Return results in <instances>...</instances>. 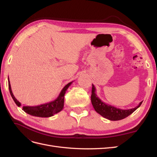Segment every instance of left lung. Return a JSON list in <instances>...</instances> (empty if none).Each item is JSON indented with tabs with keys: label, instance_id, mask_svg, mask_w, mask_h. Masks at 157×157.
I'll list each match as a JSON object with an SVG mask.
<instances>
[{
	"label": "left lung",
	"instance_id": "1",
	"mask_svg": "<svg viewBox=\"0 0 157 157\" xmlns=\"http://www.w3.org/2000/svg\"><path fill=\"white\" fill-rule=\"evenodd\" d=\"M91 101L92 105L98 113L103 117L110 121H120L125 118L134 112L136 109L140 107L142 101L139 103L137 107L130 109H121L113 105L104 103L99 99L96 93V88L92 84Z\"/></svg>",
	"mask_w": 157,
	"mask_h": 157
}]
</instances>
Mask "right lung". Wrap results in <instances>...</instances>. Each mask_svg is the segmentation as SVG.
<instances>
[{
  "instance_id": "1",
  "label": "right lung",
  "mask_w": 157,
  "mask_h": 157,
  "mask_svg": "<svg viewBox=\"0 0 157 157\" xmlns=\"http://www.w3.org/2000/svg\"><path fill=\"white\" fill-rule=\"evenodd\" d=\"M8 88L9 90H10L11 96L16 105L18 107H20L21 106V103L19 102L16 99V98L14 97L12 91L10 80H8ZM72 82H71L68 83L67 85H65L64 88L61 90L58 97L55 100L37 106H23V110L27 114H29V115L34 117H50L54 116V114L60 112L63 109L64 106L65 94L66 91H67V89L69 87L70 85L72 84Z\"/></svg>"
}]
</instances>
